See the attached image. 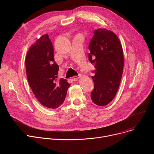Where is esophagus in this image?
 Segmentation results:
<instances>
[{"label": "esophagus", "mask_w": 154, "mask_h": 154, "mask_svg": "<svg viewBox=\"0 0 154 154\" xmlns=\"http://www.w3.org/2000/svg\"><path fill=\"white\" fill-rule=\"evenodd\" d=\"M80 76H81V75H80V74H79V75H77V76L73 77L72 78V80H73V81H77V80H78Z\"/></svg>", "instance_id": "34e87169"}]
</instances>
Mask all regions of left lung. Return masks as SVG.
Listing matches in <instances>:
<instances>
[{
  "instance_id": "8db88e82",
  "label": "left lung",
  "mask_w": 154,
  "mask_h": 154,
  "mask_svg": "<svg viewBox=\"0 0 154 154\" xmlns=\"http://www.w3.org/2000/svg\"><path fill=\"white\" fill-rule=\"evenodd\" d=\"M88 60L94 65L92 76L94 88L91 94L93 102L106 106L116 96L124 68L122 45L114 32L106 29L94 30L88 45Z\"/></svg>"
}]
</instances>
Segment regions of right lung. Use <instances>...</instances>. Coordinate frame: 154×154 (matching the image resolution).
Masks as SVG:
<instances>
[{
    "label": "right lung",
    "instance_id": "obj_1",
    "mask_svg": "<svg viewBox=\"0 0 154 154\" xmlns=\"http://www.w3.org/2000/svg\"><path fill=\"white\" fill-rule=\"evenodd\" d=\"M26 68L28 82L39 102L47 108H58L63 103L70 85L66 79H57L59 67L54 61L53 45L47 34L30 47Z\"/></svg>",
    "mask_w": 154,
    "mask_h": 154
}]
</instances>
